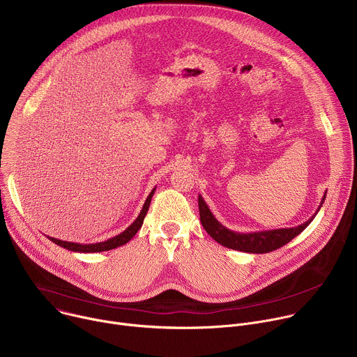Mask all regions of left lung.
<instances>
[{"mask_svg": "<svg viewBox=\"0 0 357 357\" xmlns=\"http://www.w3.org/2000/svg\"><path fill=\"white\" fill-rule=\"evenodd\" d=\"M326 193L324 195L321 205L317 209L315 215L319 212L322 208L324 202H325ZM199 203V215H200V222L203 229L208 231V234L216 240L219 244L237 250V251H244V252H252V254H264L274 251L284 244L289 243L294 237H296L301 231L305 230V227H308L310 223L314 220L315 215L307 220L305 223L296 226V227H287V229H274V230H263V231H252V233H238L227 229L223 226L215 215L211 212L208 203L205 202L200 195L197 197Z\"/></svg>", "mask_w": 357, "mask_h": 357, "instance_id": "1", "label": "left lung"}]
</instances>
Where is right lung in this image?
<instances>
[{"mask_svg":"<svg viewBox=\"0 0 357 357\" xmlns=\"http://www.w3.org/2000/svg\"><path fill=\"white\" fill-rule=\"evenodd\" d=\"M157 188H154L151 190V193L148 195L144 206L138 215V218L120 234L106 240V241H100V243H90V244H82V243H73V241H63V240H59V238H55V237H49L47 238L50 241H54L55 244L69 250V251H75V252H100V251H109V250H113V248H117L120 245H124L127 244L135 234L137 231L141 229L142 223H144V218L149 209V203H151V199H152V195H154Z\"/></svg>","mask_w":357,"mask_h":357,"instance_id":"obj_1","label":"right lung"}]
</instances>
